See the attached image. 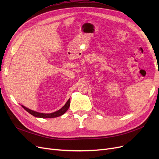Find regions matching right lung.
Segmentation results:
<instances>
[{
	"mask_svg": "<svg viewBox=\"0 0 159 159\" xmlns=\"http://www.w3.org/2000/svg\"><path fill=\"white\" fill-rule=\"evenodd\" d=\"M70 99H69L63 107H61L60 110L57 111L52 113H38V112L34 111H32V110L28 109L26 107L23 106V105H22V107L25 109L27 112H28L30 114H31L32 115H33V116H34V117H40V118H54V117L61 116V115L64 114L67 111V110H68V108L70 107Z\"/></svg>",
	"mask_w": 159,
	"mask_h": 159,
	"instance_id": "right-lung-1",
	"label": "right lung"
}]
</instances>
